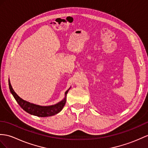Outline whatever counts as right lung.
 <instances>
[{
	"instance_id": "right-lung-1",
	"label": "right lung",
	"mask_w": 148,
	"mask_h": 148,
	"mask_svg": "<svg viewBox=\"0 0 148 148\" xmlns=\"http://www.w3.org/2000/svg\"><path fill=\"white\" fill-rule=\"evenodd\" d=\"M9 86L10 91L11 92L12 95L14 96V99H16L18 104L22 109L26 112L30 114L33 116H36L38 117H49L54 116L63 109V107L65 105L66 103V96L67 93L69 90V89L67 90L65 92V97L64 99L61 101L60 102L58 103L54 106H40L38 105H35L33 103H31L27 101L23 100L21 98L18 96L16 93L14 92L11 85H10V80H9Z\"/></svg>"
}]
</instances>
